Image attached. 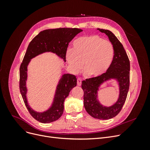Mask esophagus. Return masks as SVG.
<instances>
[{
	"label": "esophagus",
	"instance_id": "obj_1",
	"mask_svg": "<svg viewBox=\"0 0 150 150\" xmlns=\"http://www.w3.org/2000/svg\"><path fill=\"white\" fill-rule=\"evenodd\" d=\"M81 83H82V80H81V78L77 79V84L80 86L81 85Z\"/></svg>",
	"mask_w": 150,
	"mask_h": 150
}]
</instances>
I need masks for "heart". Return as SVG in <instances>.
<instances>
[{
	"label": "heart",
	"mask_w": 150,
	"mask_h": 150,
	"mask_svg": "<svg viewBox=\"0 0 150 150\" xmlns=\"http://www.w3.org/2000/svg\"><path fill=\"white\" fill-rule=\"evenodd\" d=\"M72 49H68L66 57L72 71L78 72L84 63V69L90 76L99 77L108 71L113 61L114 47L110 41L98 35L76 39Z\"/></svg>",
	"instance_id": "b5f03b06"
}]
</instances>
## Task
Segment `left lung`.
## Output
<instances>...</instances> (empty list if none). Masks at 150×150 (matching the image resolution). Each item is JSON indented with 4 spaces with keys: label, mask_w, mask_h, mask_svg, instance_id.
I'll list each match as a JSON object with an SVG mask.
<instances>
[{
    "label": "left lung",
    "mask_w": 150,
    "mask_h": 150,
    "mask_svg": "<svg viewBox=\"0 0 150 150\" xmlns=\"http://www.w3.org/2000/svg\"><path fill=\"white\" fill-rule=\"evenodd\" d=\"M106 34L114 47L115 55L108 71L99 77L82 81L84 91V106L88 114L94 118L106 120L115 117L121 111L126 99L129 87L130 63L127 54L120 40L109 30L97 29ZM115 79L119 83L120 94L117 101L111 107L103 106L98 101L97 92L104 82Z\"/></svg>",
    "instance_id": "left-lung-1"
}]
</instances>
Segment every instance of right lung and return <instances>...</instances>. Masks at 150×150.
I'll use <instances>...</instances> for the list:
<instances>
[{"mask_svg":"<svg viewBox=\"0 0 150 150\" xmlns=\"http://www.w3.org/2000/svg\"><path fill=\"white\" fill-rule=\"evenodd\" d=\"M83 30L78 28H58L42 30L29 43L24 57L20 67L19 88L25 105L30 114L35 120L49 123L57 120L64 112V102L69 96L71 90L77 84L76 76L64 74L59 81L53 102L48 110L44 112H37L29 106L27 99L28 89V66L32 59L44 52L56 54L66 62V54L69 43L75 36Z\"/></svg>","mask_w":150,"mask_h":150,"instance_id":"right-lung-1","label":"right lung"}]
</instances>
